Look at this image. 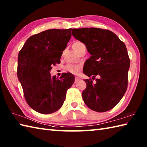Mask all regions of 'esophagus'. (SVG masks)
<instances>
[{
	"instance_id": "1",
	"label": "esophagus",
	"mask_w": 147,
	"mask_h": 147,
	"mask_svg": "<svg viewBox=\"0 0 147 147\" xmlns=\"http://www.w3.org/2000/svg\"><path fill=\"white\" fill-rule=\"evenodd\" d=\"M80 80V78L78 77H75V80H74V83H76L79 82V81Z\"/></svg>"
}]
</instances>
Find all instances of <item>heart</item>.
Listing matches in <instances>:
<instances>
[{
  "instance_id": "heart-1",
  "label": "heart",
  "mask_w": 147,
  "mask_h": 147,
  "mask_svg": "<svg viewBox=\"0 0 147 147\" xmlns=\"http://www.w3.org/2000/svg\"><path fill=\"white\" fill-rule=\"evenodd\" d=\"M85 45L83 43L80 41H76L73 44V49L76 52L82 47V46ZM65 69L67 71L73 73L74 74H78L81 70V66L79 65H73V64H68L65 67Z\"/></svg>"
}]
</instances>
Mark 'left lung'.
Returning a JSON list of instances; mask_svg holds the SVG:
<instances>
[{"instance_id": "8db88e82", "label": "left lung", "mask_w": 147, "mask_h": 147, "mask_svg": "<svg viewBox=\"0 0 147 147\" xmlns=\"http://www.w3.org/2000/svg\"><path fill=\"white\" fill-rule=\"evenodd\" d=\"M72 34L91 54L84 64L83 73L100 77L95 83L91 79L84 80L86 83L82 93L84 102L96 112L111 110L127 90L130 60L125 44L113 32L96 28L73 29Z\"/></svg>"}]
</instances>
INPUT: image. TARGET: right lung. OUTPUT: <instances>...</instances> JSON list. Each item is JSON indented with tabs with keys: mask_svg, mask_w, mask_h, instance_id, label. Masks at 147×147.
<instances>
[{
	"mask_svg": "<svg viewBox=\"0 0 147 147\" xmlns=\"http://www.w3.org/2000/svg\"><path fill=\"white\" fill-rule=\"evenodd\" d=\"M71 30L43 31L30 36L19 52L18 78L28 104L39 113L49 114L59 110L74 82L70 73H63L60 79L50 73L52 65L61 62Z\"/></svg>",
	"mask_w": 147,
	"mask_h": 147,
	"instance_id": "right-lung-1",
	"label": "right lung"
}]
</instances>
